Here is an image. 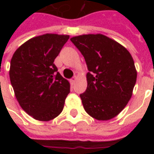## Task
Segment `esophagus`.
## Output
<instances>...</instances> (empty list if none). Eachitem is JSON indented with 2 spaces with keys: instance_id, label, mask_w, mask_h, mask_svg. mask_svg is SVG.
<instances>
[{
  "instance_id": "esophagus-1",
  "label": "esophagus",
  "mask_w": 154,
  "mask_h": 154,
  "mask_svg": "<svg viewBox=\"0 0 154 154\" xmlns=\"http://www.w3.org/2000/svg\"><path fill=\"white\" fill-rule=\"evenodd\" d=\"M76 80H77V77H74L73 78H72L70 80V82L72 84H74L75 83V82H76Z\"/></svg>"
}]
</instances>
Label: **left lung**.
Instances as JSON below:
<instances>
[{"mask_svg":"<svg viewBox=\"0 0 154 154\" xmlns=\"http://www.w3.org/2000/svg\"><path fill=\"white\" fill-rule=\"evenodd\" d=\"M71 41L83 55L89 70L87 90L80 95L84 109L97 120L113 119L128 104L136 83L131 54L101 34L78 35Z\"/></svg>","mask_w":154,"mask_h":154,"instance_id":"1","label":"left lung"}]
</instances>
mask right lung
Segmentation results:
<instances>
[{
    "mask_svg": "<svg viewBox=\"0 0 154 154\" xmlns=\"http://www.w3.org/2000/svg\"><path fill=\"white\" fill-rule=\"evenodd\" d=\"M69 35L45 34L29 39L11 60L10 80L20 106L39 121L60 115L70 92L69 82L57 72L54 59Z\"/></svg>",
    "mask_w": 154,
    "mask_h": 154,
    "instance_id": "add662e5",
    "label": "right lung"
}]
</instances>
